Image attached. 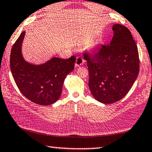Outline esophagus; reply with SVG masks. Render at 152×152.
<instances>
[{"mask_svg": "<svg viewBox=\"0 0 152 152\" xmlns=\"http://www.w3.org/2000/svg\"><path fill=\"white\" fill-rule=\"evenodd\" d=\"M84 62V60L82 59V58L78 56V57L76 58L75 66L76 67H79V66H80L83 64Z\"/></svg>", "mask_w": 152, "mask_h": 152, "instance_id": "1", "label": "esophagus"}]
</instances>
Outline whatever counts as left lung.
I'll return each mask as SVG.
<instances>
[{
    "label": "left lung",
    "instance_id": "obj_1",
    "mask_svg": "<svg viewBox=\"0 0 152 152\" xmlns=\"http://www.w3.org/2000/svg\"><path fill=\"white\" fill-rule=\"evenodd\" d=\"M109 45L102 46L93 57L84 54L89 71L90 90L102 104L122 99L132 87L140 70L136 44L126 26L114 24Z\"/></svg>",
    "mask_w": 152,
    "mask_h": 152
}]
</instances>
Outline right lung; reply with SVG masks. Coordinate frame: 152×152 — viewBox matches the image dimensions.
<instances>
[{
    "label": "right lung",
    "instance_id": "add662e5",
    "mask_svg": "<svg viewBox=\"0 0 152 152\" xmlns=\"http://www.w3.org/2000/svg\"><path fill=\"white\" fill-rule=\"evenodd\" d=\"M25 34L22 32L11 50V72L20 92L29 100L42 106L52 104L61 96L66 77L74 70L76 57L62 59L52 56L42 64L30 63L22 53Z\"/></svg>",
    "mask_w": 152,
    "mask_h": 152
}]
</instances>
